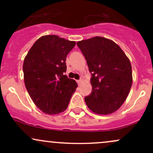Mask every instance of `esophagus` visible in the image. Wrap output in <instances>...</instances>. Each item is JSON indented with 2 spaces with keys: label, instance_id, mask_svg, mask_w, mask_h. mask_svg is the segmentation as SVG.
Here are the masks:
<instances>
[{
  "label": "esophagus",
  "instance_id": "obj_1",
  "mask_svg": "<svg viewBox=\"0 0 153 153\" xmlns=\"http://www.w3.org/2000/svg\"><path fill=\"white\" fill-rule=\"evenodd\" d=\"M82 82H83V78H80V80H78V85H80V84H81Z\"/></svg>",
  "mask_w": 153,
  "mask_h": 153
}]
</instances>
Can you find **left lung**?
Wrapping results in <instances>:
<instances>
[{"mask_svg":"<svg viewBox=\"0 0 153 153\" xmlns=\"http://www.w3.org/2000/svg\"><path fill=\"white\" fill-rule=\"evenodd\" d=\"M92 74V92L85 97L87 106L98 114H109L125 101L132 84L131 62L117 44L95 36L77 43Z\"/></svg>","mask_w":153,"mask_h":153,"instance_id":"obj_1","label":"left lung"}]
</instances>
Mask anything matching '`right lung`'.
Returning <instances> with one entry per match:
<instances>
[{
  "label": "right lung",
  "mask_w": 153,
  "mask_h": 153,
  "mask_svg": "<svg viewBox=\"0 0 153 153\" xmlns=\"http://www.w3.org/2000/svg\"><path fill=\"white\" fill-rule=\"evenodd\" d=\"M75 42L46 35L39 38L23 64L25 86L31 99L44 113L53 115L68 108L78 84L68 78L66 57Z\"/></svg>",
  "instance_id": "1"
}]
</instances>
